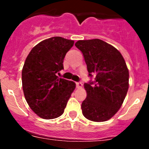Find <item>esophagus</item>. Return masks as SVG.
I'll list each match as a JSON object with an SVG mask.
<instances>
[{
    "label": "esophagus",
    "mask_w": 149,
    "mask_h": 149,
    "mask_svg": "<svg viewBox=\"0 0 149 149\" xmlns=\"http://www.w3.org/2000/svg\"><path fill=\"white\" fill-rule=\"evenodd\" d=\"M76 87L77 88H81L82 87V84L80 83V82H76Z\"/></svg>",
    "instance_id": "obj_1"
}]
</instances>
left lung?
I'll use <instances>...</instances> for the list:
<instances>
[{"instance_id": "8db88e82", "label": "left lung", "mask_w": 149, "mask_h": 149, "mask_svg": "<svg viewBox=\"0 0 149 149\" xmlns=\"http://www.w3.org/2000/svg\"><path fill=\"white\" fill-rule=\"evenodd\" d=\"M75 45L83 53L88 76L94 78L84 84L82 113L89 120L107 121L119 110L128 90L125 61L116 48L99 39L79 40Z\"/></svg>"}]
</instances>
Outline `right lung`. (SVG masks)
I'll list each match as a JSON object with an SVG mask.
<instances>
[{"mask_svg":"<svg viewBox=\"0 0 149 149\" xmlns=\"http://www.w3.org/2000/svg\"><path fill=\"white\" fill-rule=\"evenodd\" d=\"M73 40L54 37L32 48L22 69V87L26 102L43 119L58 118L76 88L73 81L57 76Z\"/></svg>","mask_w":149,"mask_h":149,"instance_id":"1","label":"right lung"}]
</instances>
